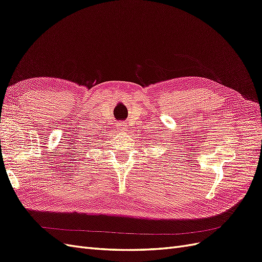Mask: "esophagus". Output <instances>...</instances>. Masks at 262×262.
<instances>
[{
	"label": "esophagus",
	"instance_id": "esophagus-1",
	"mask_svg": "<svg viewBox=\"0 0 262 262\" xmlns=\"http://www.w3.org/2000/svg\"><path fill=\"white\" fill-rule=\"evenodd\" d=\"M126 123L125 122H119L118 123V129H119V132H124L126 131Z\"/></svg>",
	"mask_w": 262,
	"mask_h": 262
}]
</instances>
